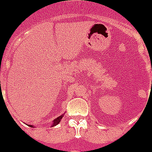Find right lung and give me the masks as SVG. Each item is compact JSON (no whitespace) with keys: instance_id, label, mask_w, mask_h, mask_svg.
<instances>
[{"instance_id":"right-lung-1","label":"right lung","mask_w":152,"mask_h":152,"mask_svg":"<svg viewBox=\"0 0 152 152\" xmlns=\"http://www.w3.org/2000/svg\"><path fill=\"white\" fill-rule=\"evenodd\" d=\"M62 117H63V115H61V116H59V117H57L56 119L54 120L53 126H56V124H58L59 123L61 122V119H62ZM29 126H30V127H32V126H31V125H29Z\"/></svg>"}]
</instances>
